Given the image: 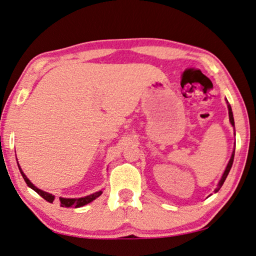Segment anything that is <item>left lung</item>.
Returning a JSON list of instances; mask_svg holds the SVG:
<instances>
[{
  "mask_svg": "<svg viewBox=\"0 0 256 256\" xmlns=\"http://www.w3.org/2000/svg\"><path fill=\"white\" fill-rule=\"evenodd\" d=\"M227 103H228V100H227ZM228 111H229V120H230V122H232V127L234 128V116H232V106H230V104H228ZM234 152H232V158H230V160H229V162H228V164H227V168H226V170H224V174H222V178H221V180L219 182V184H218V187L216 188L214 190V192H219V190L221 187H222V185H224V180H226V178H227V176H228V174H229V171H230V169H232V162H234Z\"/></svg>",
  "mask_w": 256,
  "mask_h": 256,
  "instance_id": "obj_1",
  "label": "left lung"
}]
</instances>
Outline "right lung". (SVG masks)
I'll use <instances>...</instances> for the list:
<instances>
[{
	"label": "right lung",
	"mask_w": 256,
	"mask_h": 256,
	"mask_svg": "<svg viewBox=\"0 0 256 256\" xmlns=\"http://www.w3.org/2000/svg\"><path fill=\"white\" fill-rule=\"evenodd\" d=\"M18 166H19V164H18ZM19 170H20V174H22V178L24 179V182H26L27 186H29V187L32 188V190H35V192H37V194L40 195L42 198L48 200V202H50V203L53 202V200H54V196H53L52 194H50V192H46L40 190H38V188H37L36 186H34L30 182H29V179L26 177V174H24L22 172V168H20V166H19ZM100 194H102V190L96 192H94V194L88 195V196H85V198H60V205H61L62 208H70V206L80 208V206H84V205L90 203L92 200H94L95 198H98Z\"/></svg>",
	"instance_id": "right-lung-1"
}]
</instances>
